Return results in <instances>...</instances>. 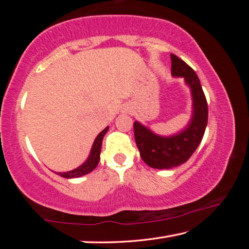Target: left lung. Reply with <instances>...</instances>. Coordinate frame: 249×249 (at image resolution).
<instances>
[{
  "label": "left lung",
  "instance_id": "1",
  "mask_svg": "<svg viewBox=\"0 0 249 249\" xmlns=\"http://www.w3.org/2000/svg\"><path fill=\"white\" fill-rule=\"evenodd\" d=\"M170 58L172 77L183 78L190 88L192 113L187 126L170 136H161L134 122L135 142L141 157L155 169H171L187 161L200 145L208 124V103L196 73L176 54L171 53Z\"/></svg>",
  "mask_w": 249,
  "mask_h": 249
}]
</instances>
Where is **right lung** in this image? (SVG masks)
Instances as JSON below:
<instances>
[{
  "label": "right lung",
  "mask_w": 249,
  "mask_h": 249,
  "mask_svg": "<svg viewBox=\"0 0 249 249\" xmlns=\"http://www.w3.org/2000/svg\"><path fill=\"white\" fill-rule=\"evenodd\" d=\"M107 130H108V126H107V127H105L102 132H101L98 136L95 137L93 145H92V148L90 150V154H89V156H88L87 160L82 163V165H80L78 168H75V169H73V170L66 171V172H56V174L62 177V178L72 179V178H80V177L88 175V174H90L91 171H93L96 168V166L99 165L101 147H102V141H103L104 135L107 133Z\"/></svg>",
  "instance_id": "add662e5"
}]
</instances>
